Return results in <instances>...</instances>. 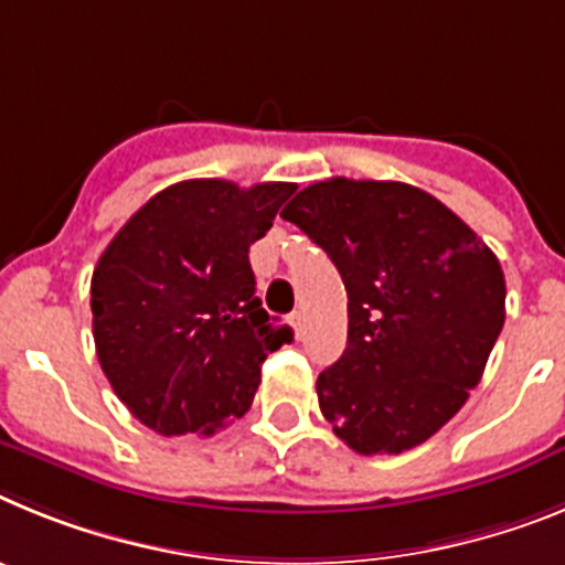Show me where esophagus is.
<instances>
[{
    "instance_id": "obj_1",
    "label": "esophagus",
    "mask_w": 565,
    "mask_h": 565,
    "mask_svg": "<svg viewBox=\"0 0 565 565\" xmlns=\"http://www.w3.org/2000/svg\"><path fill=\"white\" fill-rule=\"evenodd\" d=\"M289 323H292V330H296V335L301 338L303 330H307V316H303L301 310H296L292 316H289Z\"/></svg>"
}]
</instances>
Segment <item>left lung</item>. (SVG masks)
I'll use <instances>...</instances> for the list:
<instances>
[{
    "label": "left lung",
    "mask_w": 565,
    "mask_h": 565,
    "mask_svg": "<svg viewBox=\"0 0 565 565\" xmlns=\"http://www.w3.org/2000/svg\"><path fill=\"white\" fill-rule=\"evenodd\" d=\"M347 287V350L318 375L343 444L398 455L466 404L507 318L492 249L435 195L404 181L327 179L281 210Z\"/></svg>",
    "instance_id": "1"
}]
</instances>
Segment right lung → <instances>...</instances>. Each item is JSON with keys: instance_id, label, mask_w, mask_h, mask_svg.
<instances>
[{"instance_id": "obj_1", "label": "right lung", "mask_w": 565, "mask_h": 565, "mask_svg": "<svg viewBox=\"0 0 565 565\" xmlns=\"http://www.w3.org/2000/svg\"><path fill=\"white\" fill-rule=\"evenodd\" d=\"M296 184L190 179L156 193L93 269V341L134 418L159 435H213L242 418L269 352L292 341L255 298L249 247Z\"/></svg>"}]
</instances>
